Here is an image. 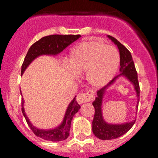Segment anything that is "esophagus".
<instances>
[{
    "mask_svg": "<svg viewBox=\"0 0 158 158\" xmlns=\"http://www.w3.org/2000/svg\"><path fill=\"white\" fill-rule=\"evenodd\" d=\"M94 96L92 92H87V93H81L77 96V101L79 104H83L85 102L91 101L93 99Z\"/></svg>",
    "mask_w": 158,
    "mask_h": 158,
    "instance_id": "34e87169",
    "label": "esophagus"
}]
</instances>
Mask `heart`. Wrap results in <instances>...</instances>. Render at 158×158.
Returning a JSON list of instances; mask_svg holds the SVG:
<instances>
[{
    "instance_id": "heart-1",
    "label": "heart",
    "mask_w": 158,
    "mask_h": 158,
    "mask_svg": "<svg viewBox=\"0 0 158 158\" xmlns=\"http://www.w3.org/2000/svg\"><path fill=\"white\" fill-rule=\"evenodd\" d=\"M69 63L73 74L86 73L91 85L101 88L109 83L116 74L119 55L115 47L100 41H85L72 48Z\"/></svg>"
}]
</instances>
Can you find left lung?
Instances as JSON below:
<instances>
[{
	"label": "left lung",
	"mask_w": 158,
	"mask_h": 158,
	"mask_svg": "<svg viewBox=\"0 0 158 158\" xmlns=\"http://www.w3.org/2000/svg\"><path fill=\"white\" fill-rule=\"evenodd\" d=\"M107 38L115 43L119 51L120 74H118V76L113 78L107 85L96 92L97 96L93 102V105L95 108V115L93 120V132L95 136L101 140H111V139H115L122 136L133 127L135 123V119H136V118H134L131 122L119 124L109 123L104 120V116H103L102 105H103V100H104V96L107 92V89H109L113 84L115 83L118 78L122 77L126 78L130 83L132 84L135 93H136V110L138 109V106H139V94H140L138 74H137V71L135 69V64H134L133 58L131 56V52L116 39L111 35H107Z\"/></svg>",
	"instance_id": "obj_1"
}]
</instances>
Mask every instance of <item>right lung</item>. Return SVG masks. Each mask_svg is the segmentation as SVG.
<instances>
[{"instance_id": "obj_1", "label": "right lung", "mask_w": 158, "mask_h": 158, "mask_svg": "<svg viewBox=\"0 0 158 158\" xmlns=\"http://www.w3.org/2000/svg\"><path fill=\"white\" fill-rule=\"evenodd\" d=\"M80 37H81L80 35H52L41 38L39 41L35 42L29 48L28 51L25 56L23 65H22L21 74H23L26 69L28 67V65L36 58L42 56V55H53V56L58 55L62 51H63L65 47L77 40ZM20 94H22L21 91H20ZM75 97L73 99L72 101L69 103L67 107L62 122L61 123L60 125L53 129H39L30 122L28 117L25 113L24 108H23V104H24L23 99L22 100V112H23V116L27 121L28 126L30 127L31 130L33 131V133L36 136L45 139V140L51 141V142L63 141L66 139L69 135L71 121L73 119V117L81 108V106L78 104Z\"/></svg>"}]
</instances>
